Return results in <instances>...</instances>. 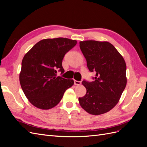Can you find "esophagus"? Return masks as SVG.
<instances>
[{
  "mask_svg": "<svg viewBox=\"0 0 147 147\" xmlns=\"http://www.w3.org/2000/svg\"><path fill=\"white\" fill-rule=\"evenodd\" d=\"M74 84H75V85H80V84H82V82L77 81V80H74Z\"/></svg>",
  "mask_w": 147,
  "mask_h": 147,
  "instance_id": "obj_1",
  "label": "esophagus"
}]
</instances>
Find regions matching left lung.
<instances>
[{"label":"left lung","instance_id":"obj_1","mask_svg":"<svg viewBox=\"0 0 147 147\" xmlns=\"http://www.w3.org/2000/svg\"><path fill=\"white\" fill-rule=\"evenodd\" d=\"M80 48L89 70L96 73L92 82H82L86 93L78 98L80 104L90 114L105 113L117 104L126 87V63L108 42H80Z\"/></svg>","mask_w":147,"mask_h":147}]
</instances>
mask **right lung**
<instances>
[{
	"label": "right lung",
	"instance_id": "right-lung-1",
	"mask_svg": "<svg viewBox=\"0 0 147 147\" xmlns=\"http://www.w3.org/2000/svg\"><path fill=\"white\" fill-rule=\"evenodd\" d=\"M77 44L67 38L42 40L24 56L20 74L21 86L29 101L36 107L48 110L59 104L73 80L57 77L64 72L65 55Z\"/></svg>",
	"mask_w": 147,
	"mask_h": 147
}]
</instances>
